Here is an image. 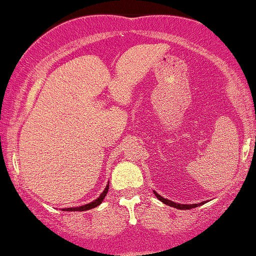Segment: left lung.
I'll return each instance as SVG.
<instances>
[{"label": "left lung", "mask_w": 256, "mask_h": 256, "mask_svg": "<svg viewBox=\"0 0 256 256\" xmlns=\"http://www.w3.org/2000/svg\"><path fill=\"white\" fill-rule=\"evenodd\" d=\"M154 194H155V196H156V198H158V200H160L161 202H164V204H165L171 206V207L177 208V210H192V208L198 207V206L204 204V202H202V204H176V202L171 201V200H167V198H162V196H160L158 192H154Z\"/></svg>", "instance_id": "1"}]
</instances>
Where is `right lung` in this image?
<instances>
[{"label": "right lung", "instance_id": "right-lung-1", "mask_svg": "<svg viewBox=\"0 0 256 256\" xmlns=\"http://www.w3.org/2000/svg\"><path fill=\"white\" fill-rule=\"evenodd\" d=\"M108 188H110V184L106 186V189L104 190V192L101 194V195L98 196V198L94 200L92 202H90V204H84V206H80V207H71V208H64L62 210H66V212H83V210H92V208L98 207V204H102V201H104L106 195H107L108 192Z\"/></svg>", "mask_w": 256, "mask_h": 256}]
</instances>
